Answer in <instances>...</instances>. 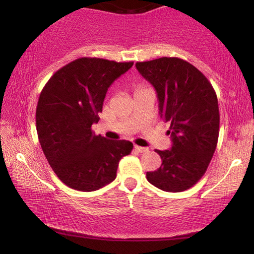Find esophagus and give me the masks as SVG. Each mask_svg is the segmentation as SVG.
Listing matches in <instances>:
<instances>
[{"label": "esophagus", "mask_w": 254, "mask_h": 254, "mask_svg": "<svg viewBox=\"0 0 254 254\" xmlns=\"http://www.w3.org/2000/svg\"><path fill=\"white\" fill-rule=\"evenodd\" d=\"M134 149H135V150H136L137 152H147V151H148V148L140 147V145H134Z\"/></svg>", "instance_id": "esophagus-1"}]
</instances>
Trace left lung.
<instances>
[{
  "mask_svg": "<svg viewBox=\"0 0 254 254\" xmlns=\"http://www.w3.org/2000/svg\"><path fill=\"white\" fill-rule=\"evenodd\" d=\"M135 65L157 92L159 114L170 123L172 141L170 150H156L162 165L147 172V179L165 192H183L201 179L216 149V93L206 76L182 59L159 58Z\"/></svg>",
  "mask_w": 254,
  "mask_h": 254,
  "instance_id": "8db88e82",
  "label": "left lung"
}]
</instances>
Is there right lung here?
Listing matches in <instances>:
<instances>
[{
  "label": "right lung",
  "instance_id": "obj_1",
  "mask_svg": "<svg viewBox=\"0 0 254 254\" xmlns=\"http://www.w3.org/2000/svg\"><path fill=\"white\" fill-rule=\"evenodd\" d=\"M134 62L81 58L55 72L38 100L36 123L46 159L59 179L70 189L92 192L117 177L120 159L133 143L95 135L111 84Z\"/></svg>",
  "mask_w": 254,
  "mask_h": 254
}]
</instances>
